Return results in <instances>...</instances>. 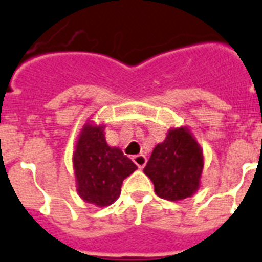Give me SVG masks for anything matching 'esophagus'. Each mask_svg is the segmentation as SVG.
Instances as JSON below:
<instances>
[{"label":"esophagus","instance_id":"34e87169","mask_svg":"<svg viewBox=\"0 0 262 262\" xmlns=\"http://www.w3.org/2000/svg\"><path fill=\"white\" fill-rule=\"evenodd\" d=\"M133 162L137 165L138 168L141 169L144 168L145 164H146V157L144 155H137V156H133Z\"/></svg>","mask_w":262,"mask_h":262}]
</instances>
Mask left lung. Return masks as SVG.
I'll return each instance as SVG.
<instances>
[{"mask_svg": "<svg viewBox=\"0 0 262 262\" xmlns=\"http://www.w3.org/2000/svg\"><path fill=\"white\" fill-rule=\"evenodd\" d=\"M204 160L199 144L185 127L169 130L144 168L158 197L170 201L188 199L199 189Z\"/></svg>", "mask_w": 262, "mask_h": 262, "instance_id": "8db88e82", "label": "left lung"}]
</instances>
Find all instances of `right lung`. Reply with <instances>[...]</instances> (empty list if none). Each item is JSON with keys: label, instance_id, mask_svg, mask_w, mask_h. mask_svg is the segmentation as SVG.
<instances>
[{"label": "right lung", "instance_id": "add662e5", "mask_svg": "<svg viewBox=\"0 0 262 262\" xmlns=\"http://www.w3.org/2000/svg\"><path fill=\"white\" fill-rule=\"evenodd\" d=\"M78 193L86 202L107 206L117 200L122 181L137 166L118 148H111L104 127L86 124L73 155Z\"/></svg>", "mask_w": 262, "mask_h": 262}]
</instances>
